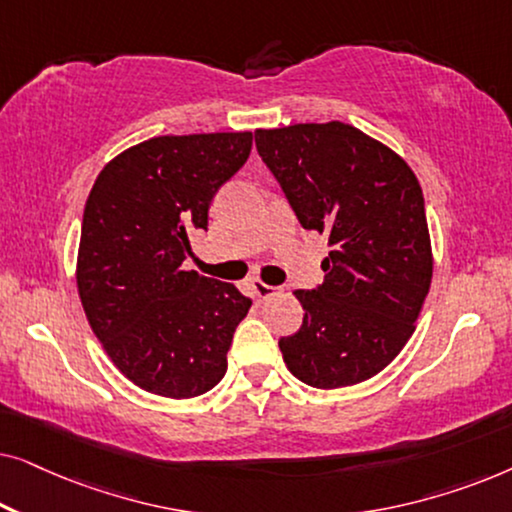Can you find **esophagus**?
I'll return each instance as SVG.
<instances>
[{
    "label": "esophagus",
    "mask_w": 512,
    "mask_h": 512,
    "mask_svg": "<svg viewBox=\"0 0 512 512\" xmlns=\"http://www.w3.org/2000/svg\"><path fill=\"white\" fill-rule=\"evenodd\" d=\"M254 291H256V296L261 298V300H268V298L275 296L279 289H275V286H270V284H265V282H254Z\"/></svg>",
    "instance_id": "obj_1"
}]
</instances>
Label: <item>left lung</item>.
Instances as JSON below:
<instances>
[{
  "label": "left lung",
  "instance_id": "left-lung-1",
  "mask_svg": "<svg viewBox=\"0 0 512 512\" xmlns=\"http://www.w3.org/2000/svg\"><path fill=\"white\" fill-rule=\"evenodd\" d=\"M256 149L300 226L331 244L319 289L296 291L305 317L279 340L286 368L317 389L370 380L415 333L431 286L422 186L396 151L340 121L256 130Z\"/></svg>",
  "mask_w": 512,
  "mask_h": 512
}]
</instances>
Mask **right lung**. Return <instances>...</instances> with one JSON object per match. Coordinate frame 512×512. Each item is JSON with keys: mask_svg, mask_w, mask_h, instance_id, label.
Here are the masks:
<instances>
[{"mask_svg": "<svg viewBox=\"0 0 512 512\" xmlns=\"http://www.w3.org/2000/svg\"><path fill=\"white\" fill-rule=\"evenodd\" d=\"M251 132L165 135L97 174L81 223L76 286L88 324L139 389L193 398L221 382L251 300L186 270L214 193L247 163Z\"/></svg>", "mask_w": 512, "mask_h": 512, "instance_id": "1", "label": "right lung"}]
</instances>
